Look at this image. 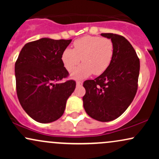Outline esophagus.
I'll return each mask as SVG.
<instances>
[{"label":"esophagus","instance_id":"esophagus-1","mask_svg":"<svg viewBox=\"0 0 159 159\" xmlns=\"http://www.w3.org/2000/svg\"><path fill=\"white\" fill-rule=\"evenodd\" d=\"M82 84H83V82L82 81H78L76 82V86H77V87H81V86H82Z\"/></svg>","mask_w":159,"mask_h":159}]
</instances>
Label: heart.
Instances as JSON below:
<instances>
[{"mask_svg":"<svg viewBox=\"0 0 159 159\" xmlns=\"http://www.w3.org/2000/svg\"><path fill=\"white\" fill-rule=\"evenodd\" d=\"M74 49L66 48L61 60L69 72H72L80 62H84L72 72L75 79H81L93 73L102 74L110 66L114 57V44L110 39L99 36H87L76 39Z\"/></svg>","mask_w":159,"mask_h":159,"instance_id":"1","label":"heart"}]
</instances>
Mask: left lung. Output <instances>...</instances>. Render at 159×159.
<instances>
[{
    "label": "left lung",
    "instance_id": "obj_1",
    "mask_svg": "<svg viewBox=\"0 0 159 159\" xmlns=\"http://www.w3.org/2000/svg\"><path fill=\"white\" fill-rule=\"evenodd\" d=\"M114 44L110 66L94 80L84 82L83 104L93 119L109 122L121 116L130 105L138 90L140 60L132 45L123 36L101 34Z\"/></svg>",
    "mask_w": 159,
    "mask_h": 159
}]
</instances>
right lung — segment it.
I'll return each mask as SVG.
<instances>
[{"label": "right lung", "instance_id": "1", "mask_svg": "<svg viewBox=\"0 0 159 159\" xmlns=\"http://www.w3.org/2000/svg\"><path fill=\"white\" fill-rule=\"evenodd\" d=\"M72 39L42 38L25 45L15 64L16 93L21 107L32 119L41 123L58 120L74 92L76 83L61 60Z\"/></svg>", "mask_w": 159, "mask_h": 159}]
</instances>
